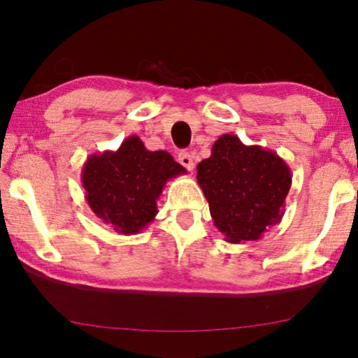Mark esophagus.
I'll list each match as a JSON object with an SVG mask.
<instances>
[{
	"instance_id": "34e87169",
	"label": "esophagus",
	"mask_w": 358,
	"mask_h": 358,
	"mask_svg": "<svg viewBox=\"0 0 358 358\" xmlns=\"http://www.w3.org/2000/svg\"><path fill=\"white\" fill-rule=\"evenodd\" d=\"M177 161L180 162L181 166L186 167L189 172L194 171V161H192V156H191L189 151H185V150L180 151V153L177 155Z\"/></svg>"
}]
</instances>
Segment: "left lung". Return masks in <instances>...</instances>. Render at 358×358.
I'll return each instance as SVG.
<instances>
[{
  "instance_id": "8db88e82",
  "label": "left lung",
  "mask_w": 358,
  "mask_h": 358,
  "mask_svg": "<svg viewBox=\"0 0 358 358\" xmlns=\"http://www.w3.org/2000/svg\"><path fill=\"white\" fill-rule=\"evenodd\" d=\"M197 183L217 230L229 243H241L280 224L292 175L275 151L224 134L197 164Z\"/></svg>"
}]
</instances>
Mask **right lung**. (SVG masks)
<instances>
[{
    "instance_id": "add662e5",
    "label": "right lung",
    "mask_w": 358,
    "mask_h": 358,
    "mask_svg": "<svg viewBox=\"0 0 358 358\" xmlns=\"http://www.w3.org/2000/svg\"><path fill=\"white\" fill-rule=\"evenodd\" d=\"M183 173L186 169L167 151H150L131 136L117 151L90 156L82 185L93 213L118 234L132 235L155 220L156 201L167 181Z\"/></svg>"
}]
</instances>
